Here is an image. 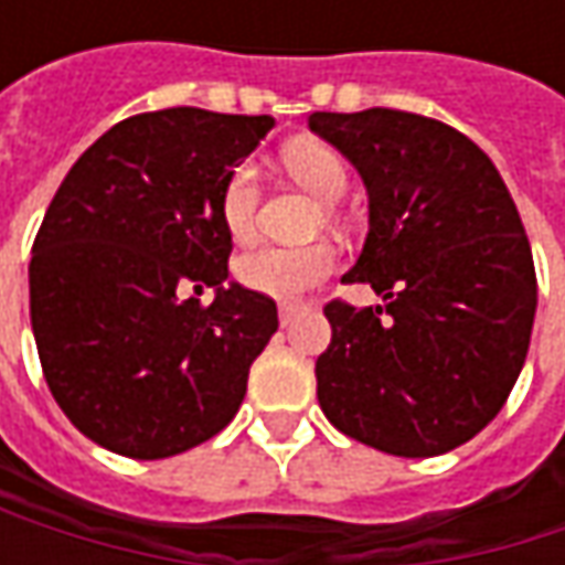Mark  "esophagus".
<instances>
[{"mask_svg": "<svg viewBox=\"0 0 565 565\" xmlns=\"http://www.w3.org/2000/svg\"><path fill=\"white\" fill-rule=\"evenodd\" d=\"M295 315H298V305L295 301H279V323L282 327H289Z\"/></svg>", "mask_w": 565, "mask_h": 565, "instance_id": "1", "label": "esophagus"}]
</instances>
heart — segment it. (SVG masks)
I'll use <instances>...</instances> for the list:
<instances>
[{
  "label": "heart",
  "instance_id": "obj_1",
  "mask_svg": "<svg viewBox=\"0 0 565 565\" xmlns=\"http://www.w3.org/2000/svg\"><path fill=\"white\" fill-rule=\"evenodd\" d=\"M282 166L320 201H339L349 188V169L333 147L317 141H295L282 150ZM257 201L260 182L257 169L238 163L220 188V223L235 242H245L257 226ZM337 267V250L327 242L311 245H254L235 257V279L257 295L292 298L317 286Z\"/></svg>",
  "mask_w": 565,
  "mask_h": 565
}]
</instances>
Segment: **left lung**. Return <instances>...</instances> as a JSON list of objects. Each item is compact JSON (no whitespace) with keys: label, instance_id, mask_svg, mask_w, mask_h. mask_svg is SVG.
Masks as SVG:
<instances>
[{"label":"left lung","instance_id":"obj_1","mask_svg":"<svg viewBox=\"0 0 565 565\" xmlns=\"http://www.w3.org/2000/svg\"><path fill=\"white\" fill-rule=\"evenodd\" d=\"M308 125L367 185L371 232L342 282L383 295L377 308L327 301L320 408L380 452H449L497 418L529 355L537 279L519 210L488 153L446 121L377 106Z\"/></svg>","mask_w":565,"mask_h":565}]
</instances>
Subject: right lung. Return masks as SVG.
Wrapping results in <instances>:
<instances>
[{
    "mask_svg": "<svg viewBox=\"0 0 565 565\" xmlns=\"http://www.w3.org/2000/svg\"><path fill=\"white\" fill-rule=\"evenodd\" d=\"M270 116L194 106L141 113L90 143L55 191L31 254L43 377L84 437L169 459L238 412L276 301L228 282L226 175ZM206 285L217 298L204 306Z\"/></svg>",
    "mask_w": 565,
    "mask_h": 565,
    "instance_id": "right-lung-1",
    "label": "right lung"
}]
</instances>
